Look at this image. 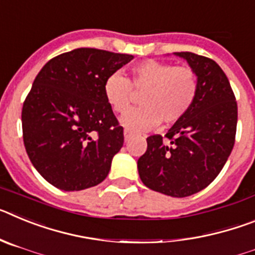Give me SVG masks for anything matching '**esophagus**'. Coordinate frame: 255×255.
<instances>
[{
	"label": "esophagus",
	"mask_w": 255,
	"mask_h": 255,
	"mask_svg": "<svg viewBox=\"0 0 255 255\" xmlns=\"http://www.w3.org/2000/svg\"><path fill=\"white\" fill-rule=\"evenodd\" d=\"M124 136H125V140L128 141V140H129V139L132 136V132L130 131V130L125 129V131H124Z\"/></svg>",
	"instance_id": "1"
}]
</instances>
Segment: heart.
<instances>
[{
    "label": "heart",
    "instance_id": "b5f03b06",
    "mask_svg": "<svg viewBox=\"0 0 255 255\" xmlns=\"http://www.w3.org/2000/svg\"><path fill=\"white\" fill-rule=\"evenodd\" d=\"M132 89L143 94L140 107L130 110L121 117L128 129L149 130L159 123L173 124L194 105L199 80L189 66H173L168 62L145 60L134 65L130 79L115 73L106 79L103 85L105 98L115 112L123 114L132 102Z\"/></svg>",
    "mask_w": 255,
    "mask_h": 255
}]
</instances>
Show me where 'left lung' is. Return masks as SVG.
Instances as JSON below:
<instances>
[{"label":"left lung","mask_w":255,"mask_h":255,"mask_svg":"<svg viewBox=\"0 0 255 255\" xmlns=\"http://www.w3.org/2000/svg\"><path fill=\"white\" fill-rule=\"evenodd\" d=\"M188 61L199 80L194 105L164 135L147 138L138 159L145 186L184 198L203 190L221 172L235 144L238 103L229 79L215 61L191 52H175Z\"/></svg>","instance_id":"1"}]
</instances>
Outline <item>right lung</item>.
Returning <instances> with one entry per match:
<instances>
[{"instance_id":"add662e5","label":"right lung","mask_w":255,"mask_h":255,"mask_svg":"<svg viewBox=\"0 0 255 255\" xmlns=\"http://www.w3.org/2000/svg\"><path fill=\"white\" fill-rule=\"evenodd\" d=\"M134 58L76 48L49 60L21 111L22 139L35 170L56 188L78 191L107 177L124 129L106 101V79Z\"/></svg>"}]
</instances>
